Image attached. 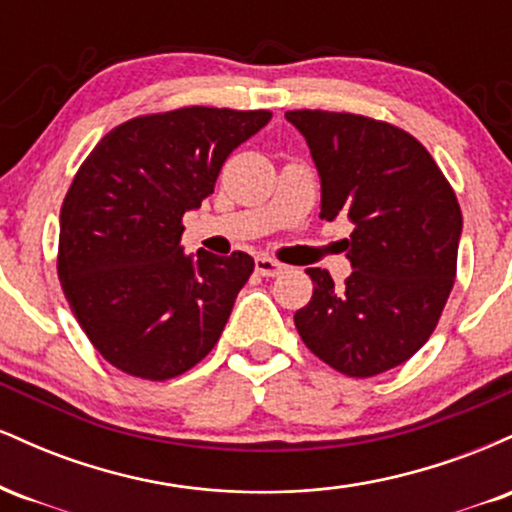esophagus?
<instances>
[{"instance_id": "esophagus-1", "label": "esophagus", "mask_w": 512, "mask_h": 512, "mask_svg": "<svg viewBox=\"0 0 512 512\" xmlns=\"http://www.w3.org/2000/svg\"><path fill=\"white\" fill-rule=\"evenodd\" d=\"M255 269H257V274H262V276H279L281 272H284V264L272 260V257H257Z\"/></svg>"}]
</instances>
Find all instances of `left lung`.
Here are the masks:
<instances>
[{
    "label": "left lung",
    "instance_id": "obj_1",
    "mask_svg": "<svg viewBox=\"0 0 512 512\" xmlns=\"http://www.w3.org/2000/svg\"><path fill=\"white\" fill-rule=\"evenodd\" d=\"M322 180L320 219L354 223L334 286L313 267V298L293 315L303 344L349 378H373L428 342L455 284L462 211L426 146L354 113L289 110Z\"/></svg>",
    "mask_w": 512,
    "mask_h": 512
}]
</instances>
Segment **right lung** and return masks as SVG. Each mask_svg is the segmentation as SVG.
<instances>
[{
    "label": "right lung",
    "instance_id": "add662e5",
    "mask_svg": "<svg viewBox=\"0 0 512 512\" xmlns=\"http://www.w3.org/2000/svg\"><path fill=\"white\" fill-rule=\"evenodd\" d=\"M269 110L190 108L139 115L93 146L60 211L57 276L110 366L178 378L219 342L255 260L185 255L182 216L214 192L223 163Z\"/></svg>",
    "mask_w": 512,
    "mask_h": 512
}]
</instances>
